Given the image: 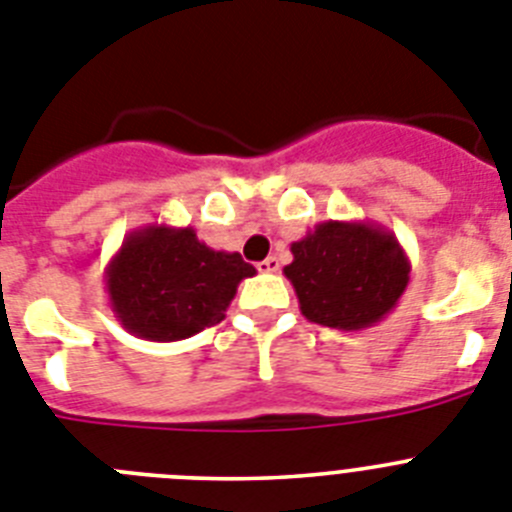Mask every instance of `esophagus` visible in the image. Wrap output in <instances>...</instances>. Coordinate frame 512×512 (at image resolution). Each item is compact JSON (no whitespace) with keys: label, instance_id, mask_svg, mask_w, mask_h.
<instances>
[{"label":"esophagus","instance_id":"1","mask_svg":"<svg viewBox=\"0 0 512 512\" xmlns=\"http://www.w3.org/2000/svg\"><path fill=\"white\" fill-rule=\"evenodd\" d=\"M279 266H282V264H279L277 256H269V259L261 261V264H259V271H261V274H277Z\"/></svg>","mask_w":512,"mask_h":512}]
</instances>
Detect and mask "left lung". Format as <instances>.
<instances>
[{
  "instance_id": "left-lung-1",
  "label": "left lung",
  "mask_w": 512,
  "mask_h": 512,
  "mask_svg": "<svg viewBox=\"0 0 512 512\" xmlns=\"http://www.w3.org/2000/svg\"><path fill=\"white\" fill-rule=\"evenodd\" d=\"M284 277L310 323L364 330L382 323L410 282V259L395 233L369 220H325L292 243Z\"/></svg>"
}]
</instances>
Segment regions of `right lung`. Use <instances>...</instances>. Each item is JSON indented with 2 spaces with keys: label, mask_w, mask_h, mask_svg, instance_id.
<instances>
[{
  "label": "right lung",
  "mask_w": 512,
  "mask_h": 512,
  "mask_svg": "<svg viewBox=\"0 0 512 512\" xmlns=\"http://www.w3.org/2000/svg\"><path fill=\"white\" fill-rule=\"evenodd\" d=\"M253 274L241 253L215 251L189 225L151 223L125 235L104 269V292L128 333L171 343L220 323Z\"/></svg>",
  "instance_id": "right-lung-1"
}]
</instances>
